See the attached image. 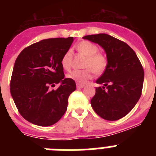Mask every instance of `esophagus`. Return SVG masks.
<instances>
[{
	"mask_svg": "<svg viewBox=\"0 0 156 156\" xmlns=\"http://www.w3.org/2000/svg\"><path fill=\"white\" fill-rule=\"evenodd\" d=\"M76 87L78 89H81V88L84 87V85L81 84V83H76Z\"/></svg>",
	"mask_w": 156,
	"mask_h": 156,
	"instance_id": "1",
	"label": "esophagus"
}]
</instances>
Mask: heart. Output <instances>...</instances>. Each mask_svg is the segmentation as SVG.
I'll return each instance as SVG.
<instances>
[{
  "label": "heart",
  "mask_w": 156,
  "mask_h": 156,
  "mask_svg": "<svg viewBox=\"0 0 156 156\" xmlns=\"http://www.w3.org/2000/svg\"><path fill=\"white\" fill-rule=\"evenodd\" d=\"M77 51L87 57L85 62L84 70H73L67 75L69 79L78 83H85L93 77L94 73L101 75L105 71L108 66V58L105 55L98 51V47L88 41L80 42L76 46ZM62 68L69 70L72 67V52L70 50L66 51L61 60Z\"/></svg>",
  "instance_id": "b5f03b06"
}]
</instances>
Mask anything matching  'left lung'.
Here are the masks:
<instances>
[{"mask_svg":"<svg viewBox=\"0 0 156 156\" xmlns=\"http://www.w3.org/2000/svg\"><path fill=\"white\" fill-rule=\"evenodd\" d=\"M98 44L105 50L108 66L96 80L104 87H96L90 101L99 116L115 121L127 115L141 95L144 69L134 51L127 44L105 34L83 37Z\"/></svg>","mask_w":156,"mask_h":156,"instance_id":"8db88e82","label":"left lung"}]
</instances>
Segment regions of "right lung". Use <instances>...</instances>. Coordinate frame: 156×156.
Wrapping results in <instances>:
<instances>
[{
  "instance_id": "obj_1",
  "label": "right lung",
  "mask_w": 156,
  "mask_h": 156,
  "mask_svg": "<svg viewBox=\"0 0 156 156\" xmlns=\"http://www.w3.org/2000/svg\"><path fill=\"white\" fill-rule=\"evenodd\" d=\"M73 37L51 38L24 48L14 65L10 91L19 113L41 126L55 124L67 110L75 81L65 78L61 60ZM60 83L57 90L51 86Z\"/></svg>"
}]
</instances>
